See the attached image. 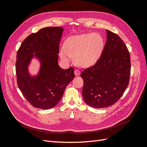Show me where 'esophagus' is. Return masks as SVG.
<instances>
[{
	"instance_id": "esophagus-1",
	"label": "esophagus",
	"mask_w": 147,
	"mask_h": 147,
	"mask_svg": "<svg viewBox=\"0 0 147 147\" xmlns=\"http://www.w3.org/2000/svg\"><path fill=\"white\" fill-rule=\"evenodd\" d=\"M74 73H75V75H76V76H79V75H80V70H78L77 69L75 70Z\"/></svg>"
}]
</instances>
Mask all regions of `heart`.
<instances>
[{
	"instance_id": "obj_1",
	"label": "heart",
	"mask_w": 147,
	"mask_h": 147,
	"mask_svg": "<svg viewBox=\"0 0 147 147\" xmlns=\"http://www.w3.org/2000/svg\"><path fill=\"white\" fill-rule=\"evenodd\" d=\"M104 47V40L97 33L84 34L67 39L64 48L59 51L62 61L69 63L74 57L75 63L79 67H89L98 61Z\"/></svg>"
}]
</instances>
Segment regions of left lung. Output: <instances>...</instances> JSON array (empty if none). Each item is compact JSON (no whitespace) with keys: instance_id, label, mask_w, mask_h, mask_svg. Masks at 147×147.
I'll use <instances>...</instances> for the list:
<instances>
[{"instance_id":"1","label":"left lung","mask_w":147,"mask_h":147,"mask_svg":"<svg viewBox=\"0 0 147 147\" xmlns=\"http://www.w3.org/2000/svg\"><path fill=\"white\" fill-rule=\"evenodd\" d=\"M107 40L100 58L81 74L82 95L94 108L113 105L127 88L131 73L130 55L118 35L106 30Z\"/></svg>"}]
</instances>
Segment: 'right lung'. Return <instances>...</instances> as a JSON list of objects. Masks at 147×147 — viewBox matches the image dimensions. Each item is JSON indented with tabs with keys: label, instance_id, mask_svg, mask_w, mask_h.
<instances>
[{
	"label": "right lung",
	"instance_id": "obj_1",
	"mask_svg": "<svg viewBox=\"0 0 147 147\" xmlns=\"http://www.w3.org/2000/svg\"><path fill=\"white\" fill-rule=\"evenodd\" d=\"M63 30L62 27L43 28L29 35L18 51V86L34 107H54L61 99L66 86L74 78L73 67L64 70L58 64L59 46ZM33 59L39 64L35 74L29 70Z\"/></svg>",
	"mask_w": 147,
	"mask_h": 147
}]
</instances>
